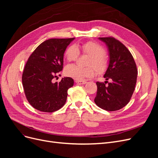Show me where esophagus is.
<instances>
[{"label":"esophagus","instance_id":"esophagus-1","mask_svg":"<svg viewBox=\"0 0 158 158\" xmlns=\"http://www.w3.org/2000/svg\"><path fill=\"white\" fill-rule=\"evenodd\" d=\"M76 83L78 85H82V84H85L86 83V82H85V81H82V80H76Z\"/></svg>","mask_w":158,"mask_h":158}]
</instances>
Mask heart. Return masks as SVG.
Masks as SVG:
<instances>
[{
  "label": "heart",
  "mask_w": 158,
  "mask_h": 158,
  "mask_svg": "<svg viewBox=\"0 0 158 158\" xmlns=\"http://www.w3.org/2000/svg\"><path fill=\"white\" fill-rule=\"evenodd\" d=\"M80 50L84 54L90 56L88 61L89 67L82 68L76 64H71L66 66L64 69V74L69 77L76 80H82L86 78H90L95 74V68L99 73H102L107 67V60L105 56L106 50L101 45L94 41L84 43L79 47L76 45H71L65 52L66 59L69 62L77 60L80 55Z\"/></svg>",
  "instance_id": "b5f03b06"
}]
</instances>
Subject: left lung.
I'll list each match as a JSON object with an SVG mask.
<instances>
[{
  "label": "left lung",
  "mask_w": 158,
  "mask_h": 158,
  "mask_svg": "<svg viewBox=\"0 0 158 158\" xmlns=\"http://www.w3.org/2000/svg\"><path fill=\"white\" fill-rule=\"evenodd\" d=\"M106 44L109 55L108 68L104 78L111 82H97V94L94 102L109 111L125 107L130 102L135 89L138 70L131 52L121 42L112 37H99Z\"/></svg>",
  "instance_id": "1"
}]
</instances>
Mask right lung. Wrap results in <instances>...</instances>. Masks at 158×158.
Segmentation results:
<instances>
[{
  "mask_svg": "<svg viewBox=\"0 0 158 158\" xmlns=\"http://www.w3.org/2000/svg\"><path fill=\"white\" fill-rule=\"evenodd\" d=\"M74 39L47 40L28 59L22 74V84L27 101L33 108L52 113L65 104L68 89L73 86L74 80L64 77L60 82H53V78L63 70L64 51Z\"/></svg>",
  "mask_w": 158,
  "mask_h": 158,
  "instance_id": "right-lung-1",
  "label": "right lung"
}]
</instances>
